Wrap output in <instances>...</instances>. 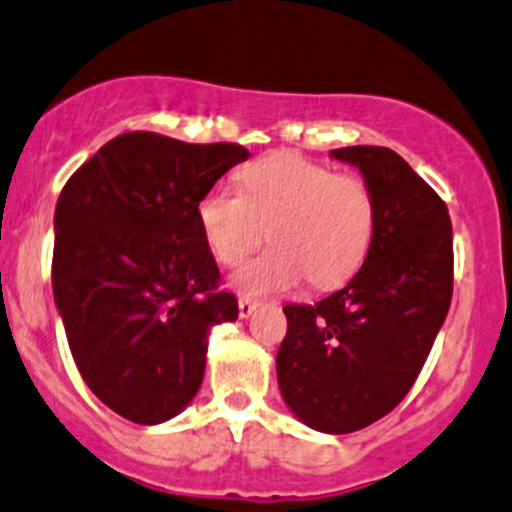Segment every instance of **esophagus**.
<instances>
[{"mask_svg": "<svg viewBox=\"0 0 512 512\" xmlns=\"http://www.w3.org/2000/svg\"><path fill=\"white\" fill-rule=\"evenodd\" d=\"M237 307H240V317H250L257 310V302L250 300V297H240Z\"/></svg>", "mask_w": 512, "mask_h": 512, "instance_id": "esophagus-1", "label": "esophagus"}]
</instances>
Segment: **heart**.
Returning a JSON list of instances; mask_svg holds the SVG:
<instances>
[{
  "label": "heart",
  "instance_id": "1",
  "mask_svg": "<svg viewBox=\"0 0 512 512\" xmlns=\"http://www.w3.org/2000/svg\"><path fill=\"white\" fill-rule=\"evenodd\" d=\"M242 192L212 187L197 207L217 262L235 267L270 237L272 250L237 272L247 292L335 287L365 260L375 232V197L360 175H335L300 152H272L240 175Z\"/></svg>",
  "mask_w": 512,
  "mask_h": 512
}]
</instances>
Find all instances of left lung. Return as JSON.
<instances>
[{
	"label": "left lung",
	"instance_id": "obj_1",
	"mask_svg": "<svg viewBox=\"0 0 512 512\" xmlns=\"http://www.w3.org/2000/svg\"><path fill=\"white\" fill-rule=\"evenodd\" d=\"M375 197V232L357 275L315 305H285L277 382L320 433H355L408 395L453 297V225L438 192L388 147H340Z\"/></svg>",
	"mask_w": 512,
	"mask_h": 512
}]
</instances>
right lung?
<instances>
[{
  "instance_id": "obj_1",
  "label": "right lung",
  "mask_w": 512,
  "mask_h": 512,
  "mask_svg": "<svg viewBox=\"0 0 512 512\" xmlns=\"http://www.w3.org/2000/svg\"><path fill=\"white\" fill-rule=\"evenodd\" d=\"M247 157L230 142L127 132L59 195L52 290L69 350L89 390L132 423L182 413L202 385L207 335L237 320L197 207Z\"/></svg>"
}]
</instances>
